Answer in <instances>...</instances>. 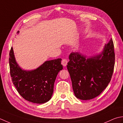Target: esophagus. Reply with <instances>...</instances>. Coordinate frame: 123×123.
I'll return each instance as SVG.
<instances>
[{
  "instance_id": "34e87169",
  "label": "esophagus",
  "mask_w": 123,
  "mask_h": 123,
  "mask_svg": "<svg viewBox=\"0 0 123 123\" xmlns=\"http://www.w3.org/2000/svg\"><path fill=\"white\" fill-rule=\"evenodd\" d=\"M67 59H63L62 60V64L64 66H66V65H67Z\"/></svg>"
}]
</instances>
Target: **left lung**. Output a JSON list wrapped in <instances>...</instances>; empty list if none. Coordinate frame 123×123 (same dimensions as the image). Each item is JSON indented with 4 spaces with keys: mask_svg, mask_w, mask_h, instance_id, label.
<instances>
[{
    "mask_svg": "<svg viewBox=\"0 0 123 123\" xmlns=\"http://www.w3.org/2000/svg\"><path fill=\"white\" fill-rule=\"evenodd\" d=\"M67 65L77 98L90 100L106 88L113 74L115 55L112 39L105 46L102 54L87 58L80 52L69 55Z\"/></svg>",
    "mask_w": 123,
    "mask_h": 123,
    "instance_id": "1",
    "label": "left lung"
}]
</instances>
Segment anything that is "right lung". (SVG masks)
Segmentation results:
<instances>
[{"instance_id": "1", "label": "right lung", "mask_w": 123, "mask_h": 123, "mask_svg": "<svg viewBox=\"0 0 123 123\" xmlns=\"http://www.w3.org/2000/svg\"><path fill=\"white\" fill-rule=\"evenodd\" d=\"M61 61V58L47 61L34 71H23L17 64L12 47L9 58L10 74L19 94L33 103L48 101L53 93L57 74L63 68Z\"/></svg>"}]
</instances>
